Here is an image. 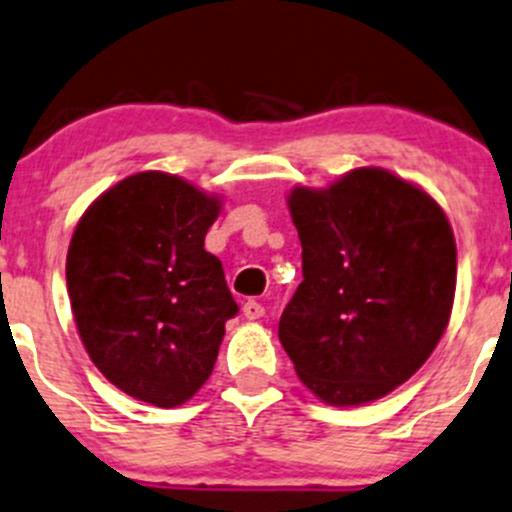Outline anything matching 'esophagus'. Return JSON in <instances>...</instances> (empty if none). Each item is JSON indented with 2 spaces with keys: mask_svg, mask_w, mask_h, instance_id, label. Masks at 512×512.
Instances as JSON below:
<instances>
[{
  "mask_svg": "<svg viewBox=\"0 0 512 512\" xmlns=\"http://www.w3.org/2000/svg\"><path fill=\"white\" fill-rule=\"evenodd\" d=\"M263 313H266V310H263V305L258 303V300H246V303H244V315L249 320L263 318Z\"/></svg>",
  "mask_w": 512,
  "mask_h": 512,
  "instance_id": "esophagus-1",
  "label": "esophagus"
}]
</instances>
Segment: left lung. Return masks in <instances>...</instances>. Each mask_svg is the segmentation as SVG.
<instances>
[{
    "instance_id": "8db88e82",
    "label": "left lung",
    "mask_w": 512,
    "mask_h": 512,
    "mask_svg": "<svg viewBox=\"0 0 512 512\" xmlns=\"http://www.w3.org/2000/svg\"><path fill=\"white\" fill-rule=\"evenodd\" d=\"M303 283L278 323L300 382L333 407L374 402L429 360L451 318L456 241L439 204L379 167L288 197Z\"/></svg>"
}]
</instances>
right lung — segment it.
I'll return each mask as SVG.
<instances>
[{"label":"right lung","mask_w":512,"mask_h":512,"mask_svg":"<svg viewBox=\"0 0 512 512\" xmlns=\"http://www.w3.org/2000/svg\"><path fill=\"white\" fill-rule=\"evenodd\" d=\"M219 199L165 172H138L86 209L66 258L78 335L108 382L140 402L179 407L217 362L239 313L204 236Z\"/></svg>","instance_id":"obj_1"}]
</instances>
